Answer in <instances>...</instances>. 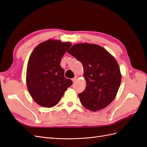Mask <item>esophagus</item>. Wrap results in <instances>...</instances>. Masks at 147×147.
Segmentation results:
<instances>
[{
    "label": "esophagus",
    "instance_id": "esophagus-1",
    "mask_svg": "<svg viewBox=\"0 0 147 147\" xmlns=\"http://www.w3.org/2000/svg\"><path fill=\"white\" fill-rule=\"evenodd\" d=\"M77 78H78V77L77 76H75L74 78H72V82L74 83L75 81H76L77 80Z\"/></svg>",
    "mask_w": 147,
    "mask_h": 147
}]
</instances>
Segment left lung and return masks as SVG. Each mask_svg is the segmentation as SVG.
Here are the masks:
<instances>
[{"mask_svg":"<svg viewBox=\"0 0 147 147\" xmlns=\"http://www.w3.org/2000/svg\"><path fill=\"white\" fill-rule=\"evenodd\" d=\"M67 52L83 66L86 86L78 94L83 106L93 112L106 107L115 98L121 84V74L117 60L96 44H75Z\"/></svg>","mask_w":147,"mask_h":147,"instance_id":"obj_1","label":"left lung"}]
</instances>
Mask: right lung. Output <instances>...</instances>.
I'll use <instances>...</instances> for the list:
<instances>
[{"mask_svg":"<svg viewBox=\"0 0 147 147\" xmlns=\"http://www.w3.org/2000/svg\"><path fill=\"white\" fill-rule=\"evenodd\" d=\"M72 45L70 42L50 39L34 48L28 63L26 83L30 95L37 104L50 108L60 101L73 84L64 77L61 59Z\"/></svg>","mask_w":147,"mask_h":147,"instance_id":"right-lung-1","label":"right lung"}]
</instances>
